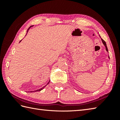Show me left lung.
I'll list each match as a JSON object with an SVG mask.
<instances>
[{
  "mask_svg": "<svg viewBox=\"0 0 120 120\" xmlns=\"http://www.w3.org/2000/svg\"><path fill=\"white\" fill-rule=\"evenodd\" d=\"M99 37H100V36H99ZM101 41H102V42H103V44L104 45V46H105V47H106V50H107V52H108V48H107V47L106 43L105 41H104L102 39H101ZM109 58H110V57H109V56H108V58L110 59Z\"/></svg>",
  "mask_w": 120,
  "mask_h": 120,
  "instance_id": "1",
  "label": "left lung"
}]
</instances>
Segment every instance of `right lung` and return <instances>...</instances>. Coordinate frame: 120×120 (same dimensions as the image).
<instances>
[{"instance_id": "add662e5", "label": "right lung", "mask_w": 120, "mask_h": 120, "mask_svg": "<svg viewBox=\"0 0 120 120\" xmlns=\"http://www.w3.org/2000/svg\"><path fill=\"white\" fill-rule=\"evenodd\" d=\"M32 26H30V27H29V28L27 29V34H26V35H27V33H28V30H29L30 29V28H31V27H32ZM22 40H21V41H20V42H19V43L21 42V41H22ZM49 82H48V83L47 84V85H48V83H49ZM46 86H43V87H42V88H41V89H38V90H35V91H30V92H38V91H41L42 90H43V89H44V88L45 87V86H46Z\"/></svg>"}]
</instances>
